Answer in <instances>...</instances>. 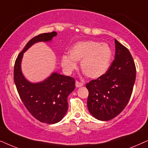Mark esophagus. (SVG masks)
I'll return each instance as SVG.
<instances>
[{
    "label": "esophagus",
    "instance_id": "esophagus-1",
    "mask_svg": "<svg viewBox=\"0 0 148 148\" xmlns=\"http://www.w3.org/2000/svg\"><path fill=\"white\" fill-rule=\"evenodd\" d=\"M83 85H84V84H83V83H82V82H78V81H77V80L76 81V86L77 88L80 87V86H82Z\"/></svg>",
    "mask_w": 148,
    "mask_h": 148
}]
</instances>
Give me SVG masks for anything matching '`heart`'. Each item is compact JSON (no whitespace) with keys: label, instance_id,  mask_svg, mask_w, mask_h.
Listing matches in <instances>:
<instances>
[{"label":"heart","instance_id":"1","mask_svg":"<svg viewBox=\"0 0 148 148\" xmlns=\"http://www.w3.org/2000/svg\"><path fill=\"white\" fill-rule=\"evenodd\" d=\"M69 56H63L61 64L67 72L71 73L77 68L76 62H80V68L88 78L96 79L105 74L109 68L112 51L106 43L95 40L81 41L76 43L69 51Z\"/></svg>","mask_w":148,"mask_h":148}]
</instances>
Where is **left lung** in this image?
I'll return each mask as SVG.
<instances>
[{
  "mask_svg": "<svg viewBox=\"0 0 148 148\" xmlns=\"http://www.w3.org/2000/svg\"><path fill=\"white\" fill-rule=\"evenodd\" d=\"M114 60L105 74L86 84L87 108L96 119L110 121L129 103L136 78V68L129 49L115 39Z\"/></svg>",
  "mask_w": 148,
  "mask_h": 148,
  "instance_id": "obj_1",
  "label": "left lung"
}]
</instances>
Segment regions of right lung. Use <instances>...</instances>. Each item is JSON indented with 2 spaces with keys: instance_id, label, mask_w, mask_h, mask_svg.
<instances>
[{
  "instance_id": "obj_1",
  "label": "right lung",
  "mask_w": 148,
  "mask_h": 148,
  "mask_svg": "<svg viewBox=\"0 0 148 148\" xmlns=\"http://www.w3.org/2000/svg\"><path fill=\"white\" fill-rule=\"evenodd\" d=\"M56 32L44 33L32 38L19 54L14 66V82L21 101L29 113L41 123L55 124L66 115L68 97L75 88V80L70 76L53 72L40 82L28 81L21 72V60L24 52L38 42H50Z\"/></svg>"
}]
</instances>
